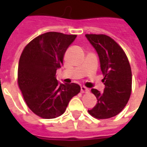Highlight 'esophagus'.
Wrapping results in <instances>:
<instances>
[{
    "mask_svg": "<svg viewBox=\"0 0 147 147\" xmlns=\"http://www.w3.org/2000/svg\"><path fill=\"white\" fill-rule=\"evenodd\" d=\"M89 91L88 88H86V86H81V92L82 93H86Z\"/></svg>",
    "mask_w": 147,
    "mask_h": 147,
    "instance_id": "34e87169",
    "label": "esophagus"
}]
</instances>
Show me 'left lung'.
I'll use <instances>...</instances> for the list:
<instances>
[{"mask_svg":"<svg viewBox=\"0 0 147 147\" xmlns=\"http://www.w3.org/2000/svg\"><path fill=\"white\" fill-rule=\"evenodd\" d=\"M98 55L105 84L103 93L91 91L98 100L88 110L92 117L108 119L117 116L125 107L131 92V70L125 53L117 42L105 34H86Z\"/></svg>","mask_w":147,"mask_h":147,"instance_id":"left-lung-1","label":"left lung"}]
</instances>
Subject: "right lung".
<instances>
[{"instance_id":"add662e5","label":"right lung","mask_w":147,"mask_h":147,"mask_svg":"<svg viewBox=\"0 0 147 147\" xmlns=\"http://www.w3.org/2000/svg\"><path fill=\"white\" fill-rule=\"evenodd\" d=\"M75 34L47 32L24 48L18 67V83L27 106L34 113L53 119L64 113L70 100L80 91L76 83L61 84L56 72Z\"/></svg>"}]
</instances>
